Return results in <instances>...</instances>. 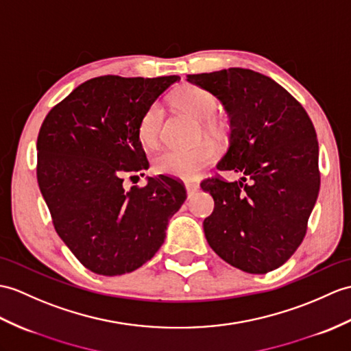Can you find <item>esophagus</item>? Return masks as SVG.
I'll return each mask as SVG.
<instances>
[{"label":"esophagus","mask_w":351,"mask_h":351,"mask_svg":"<svg viewBox=\"0 0 351 351\" xmlns=\"http://www.w3.org/2000/svg\"><path fill=\"white\" fill-rule=\"evenodd\" d=\"M185 190H186V194L191 195L193 193L199 190V185L195 182H191V181H185Z\"/></svg>","instance_id":"esophagus-1"}]
</instances>
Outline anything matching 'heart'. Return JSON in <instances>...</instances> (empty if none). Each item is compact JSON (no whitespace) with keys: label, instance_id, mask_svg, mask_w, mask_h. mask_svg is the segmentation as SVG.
Masks as SVG:
<instances>
[{"label":"heart","instance_id":"obj_1","mask_svg":"<svg viewBox=\"0 0 351 351\" xmlns=\"http://www.w3.org/2000/svg\"><path fill=\"white\" fill-rule=\"evenodd\" d=\"M173 103L179 109L189 113L194 119L200 121L202 132L206 136L221 141L226 136V125L215 115L219 108L217 97L200 86H185L173 95ZM162 108L158 103L151 104L138 122V138L145 146H156L160 138V128L162 124ZM217 158V148L214 143L203 141L191 148L185 149H165L154 160V167L158 173L193 178L202 169L209 166Z\"/></svg>","mask_w":351,"mask_h":351}]
</instances>
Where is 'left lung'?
Instances as JSON below:
<instances>
[{
	"label": "left lung",
	"mask_w": 351,
	"mask_h": 351,
	"mask_svg": "<svg viewBox=\"0 0 351 351\" xmlns=\"http://www.w3.org/2000/svg\"><path fill=\"white\" fill-rule=\"evenodd\" d=\"M186 80L223 103L232 132L218 169L243 175L234 182L221 178L202 182L215 202L203 221L206 241L243 272H271L304 241L319 195L313 122L295 97L257 71L232 67Z\"/></svg>",
	"instance_id": "obj_1"
}]
</instances>
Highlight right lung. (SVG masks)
Segmentation results:
<instances>
[{
  "label": "right lung",
  "instance_id": "1",
  "mask_svg": "<svg viewBox=\"0 0 351 351\" xmlns=\"http://www.w3.org/2000/svg\"><path fill=\"white\" fill-rule=\"evenodd\" d=\"M181 79H89L47 113L37 138V181L60 238L86 269L136 271L160 250L169 219L186 199L165 175L125 191L124 176L149 167L138 122Z\"/></svg>",
  "mask_w": 351,
  "mask_h": 351
}]
</instances>
